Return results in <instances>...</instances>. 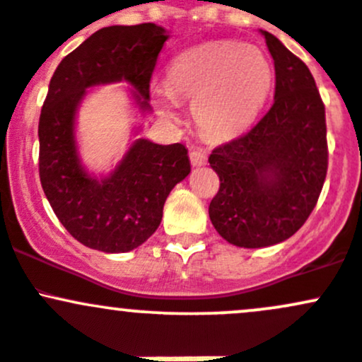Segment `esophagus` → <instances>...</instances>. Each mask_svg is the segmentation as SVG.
<instances>
[{
    "instance_id": "1",
    "label": "esophagus",
    "mask_w": 362,
    "mask_h": 362,
    "mask_svg": "<svg viewBox=\"0 0 362 362\" xmlns=\"http://www.w3.org/2000/svg\"><path fill=\"white\" fill-rule=\"evenodd\" d=\"M189 158H191L192 166H204V164L208 163L206 152L202 151V148H196V151H191Z\"/></svg>"
}]
</instances>
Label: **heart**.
Listing matches in <instances>:
<instances>
[{
  "label": "heart",
  "mask_w": 362,
  "mask_h": 362,
  "mask_svg": "<svg viewBox=\"0 0 362 362\" xmlns=\"http://www.w3.org/2000/svg\"><path fill=\"white\" fill-rule=\"evenodd\" d=\"M272 61L259 47L210 42L171 61L168 87H156L163 115L177 119L182 101L194 103V119L204 134L228 138L257 119L273 89Z\"/></svg>",
  "instance_id": "obj_1"
}]
</instances>
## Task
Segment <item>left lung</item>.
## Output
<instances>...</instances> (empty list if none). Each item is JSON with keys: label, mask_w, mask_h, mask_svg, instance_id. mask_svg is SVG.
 <instances>
[{"label": "left lung", "mask_w": 362, "mask_h": 362, "mask_svg": "<svg viewBox=\"0 0 362 362\" xmlns=\"http://www.w3.org/2000/svg\"><path fill=\"white\" fill-rule=\"evenodd\" d=\"M275 61V101L249 133L221 145L208 163L221 187L208 206L231 245L286 242L315 208L327 171L326 110L308 66L262 31Z\"/></svg>", "instance_id": "obj_1"}]
</instances>
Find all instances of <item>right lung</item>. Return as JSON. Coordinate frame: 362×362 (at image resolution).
<instances>
[{"label": "right lung", "mask_w": 362, "mask_h": 362, "mask_svg": "<svg viewBox=\"0 0 362 362\" xmlns=\"http://www.w3.org/2000/svg\"><path fill=\"white\" fill-rule=\"evenodd\" d=\"M166 29L152 23L110 25L59 63L38 124L40 182L61 224L89 249L122 254L147 242L171 189L191 173L187 148L136 138L110 173H90L80 159L76 113L87 90L126 82L141 117L151 113V76ZM141 126L134 127V136Z\"/></svg>", "instance_id": "add662e5"}]
</instances>
